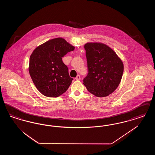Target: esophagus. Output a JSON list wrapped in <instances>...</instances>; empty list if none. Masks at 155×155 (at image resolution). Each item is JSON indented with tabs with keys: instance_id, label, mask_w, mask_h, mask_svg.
<instances>
[{
	"instance_id": "34e87169",
	"label": "esophagus",
	"mask_w": 155,
	"mask_h": 155,
	"mask_svg": "<svg viewBox=\"0 0 155 155\" xmlns=\"http://www.w3.org/2000/svg\"><path fill=\"white\" fill-rule=\"evenodd\" d=\"M75 80H81L80 76L79 75H78L75 77Z\"/></svg>"
}]
</instances>
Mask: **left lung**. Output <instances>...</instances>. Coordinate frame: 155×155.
I'll use <instances>...</instances> for the list:
<instances>
[{
	"mask_svg": "<svg viewBox=\"0 0 155 155\" xmlns=\"http://www.w3.org/2000/svg\"><path fill=\"white\" fill-rule=\"evenodd\" d=\"M88 73L83 84L90 93L106 97L118 87L123 74L124 64L116 53L107 45L88 42L84 45Z\"/></svg>",
	"mask_w": 155,
	"mask_h": 155,
	"instance_id": "obj_1",
	"label": "left lung"
}]
</instances>
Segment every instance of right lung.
Returning a JSON list of instances; mask_svg holds the SVG:
<instances>
[{"label":"right lung","instance_id":"1","mask_svg":"<svg viewBox=\"0 0 155 155\" xmlns=\"http://www.w3.org/2000/svg\"><path fill=\"white\" fill-rule=\"evenodd\" d=\"M75 47L62 38L46 41L30 56L29 73L37 89L44 96L55 97L64 94L71 84L68 70L62 61Z\"/></svg>","mask_w":155,"mask_h":155}]
</instances>
